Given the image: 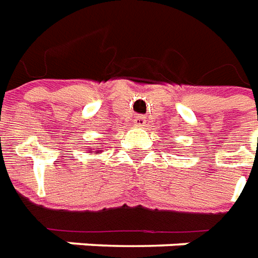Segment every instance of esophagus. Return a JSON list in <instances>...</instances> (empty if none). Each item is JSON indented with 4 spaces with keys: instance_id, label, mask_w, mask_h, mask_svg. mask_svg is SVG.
I'll return each mask as SVG.
<instances>
[{
    "instance_id": "34e87169",
    "label": "esophagus",
    "mask_w": 258,
    "mask_h": 258,
    "mask_svg": "<svg viewBox=\"0 0 258 258\" xmlns=\"http://www.w3.org/2000/svg\"><path fill=\"white\" fill-rule=\"evenodd\" d=\"M133 122H135V125L136 126L142 127V126H144V123H146V116H143V115H138V116L133 119Z\"/></svg>"
}]
</instances>
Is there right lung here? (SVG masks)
<instances>
[{
  "instance_id": "1",
  "label": "right lung",
  "mask_w": 258,
  "mask_h": 258,
  "mask_svg": "<svg viewBox=\"0 0 258 258\" xmlns=\"http://www.w3.org/2000/svg\"><path fill=\"white\" fill-rule=\"evenodd\" d=\"M100 151H101V150H100ZM90 153H93L91 150H90ZM94 154H100V153H97V151H94Z\"/></svg>"
}]
</instances>
